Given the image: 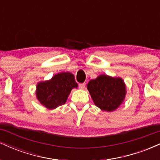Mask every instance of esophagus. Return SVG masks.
<instances>
[{
	"label": "esophagus",
	"mask_w": 160,
	"mask_h": 160,
	"mask_svg": "<svg viewBox=\"0 0 160 160\" xmlns=\"http://www.w3.org/2000/svg\"><path fill=\"white\" fill-rule=\"evenodd\" d=\"M85 86H86L85 82H83V83L79 84V88H80V89H84V88H85Z\"/></svg>",
	"instance_id": "34e87169"
}]
</instances>
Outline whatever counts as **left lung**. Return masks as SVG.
Masks as SVG:
<instances>
[{
	"label": "left lung",
	"mask_w": 160,
	"mask_h": 160,
	"mask_svg": "<svg viewBox=\"0 0 160 160\" xmlns=\"http://www.w3.org/2000/svg\"><path fill=\"white\" fill-rule=\"evenodd\" d=\"M87 89L95 105L106 111L117 109L123 102L126 95L123 80L107 75H101L90 80Z\"/></svg>",
	"instance_id": "1"
}]
</instances>
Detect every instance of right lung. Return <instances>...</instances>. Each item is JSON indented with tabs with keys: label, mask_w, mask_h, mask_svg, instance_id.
Instances as JSON below:
<instances>
[{
	"label": "right lung",
	"mask_w": 160,
	"mask_h": 160,
	"mask_svg": "<svg viewBox=\"0 0 160 160\" xmlns=\"http://www.w3.org/2000/svg\"><path fill=\"white\" fill-rule=\"evenodd\" d=\"M78 87L74 76L69 72L55 75L50 80L37 86V98L48 109H54L66 102L73 88Z\"/></svg>",
	"instance_id": "add662e5"
}]
</instances>
